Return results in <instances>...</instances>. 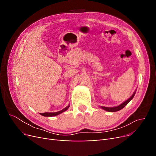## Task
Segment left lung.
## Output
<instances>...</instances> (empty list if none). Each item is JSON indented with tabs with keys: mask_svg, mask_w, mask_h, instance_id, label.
I'll use <instances>...</instances> for the list:
<instances>
[{
	"mask_svg": "<svg viewBox=\"0 0 156 156\" xmlns=\"http://www.w3.org/2000/svg\"><path fill=\"white\" fill-rule=\"evenodd\" d=\"M135 92H136V90L134 92V93L132 94V96L128 99V100H127L126 101H125L124 102H123L122 103V104H120V105L119 106H116V107H101L103 109H104L105 111H108V112H116V111H119L120 110H121L122 108H123L127 103H128L133 98L135 94Z\"/></svg>",
	"mask_w": 156,
	"mask_h": 156,
	"instance_id": "8db88e82",
	"label": "left lung"
}]
</instances>
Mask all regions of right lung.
I'll list each match as a JSON object with an SVG mask.
<instances>
[{
	"instance_id": "obj_1",
	"label": "right lung",
	"mask_w": 156,
	"mask_h": 156,
	"mask_svg": "<svg viewBox=\"0 0 156 156\" xmlns=\"http://www.w3.org/2000/svg\"><path fill=\"white\" fill-rule=\"evenodd\" d=\"M69 105H68L66 107H65L64 108H63L62 110H61L60 111H58V112H44V113H40V114L42 116H56V115H58L59 114H60V113H62L64 111H66L68 108H69Z\"/></svg>"
}]
</instances>
